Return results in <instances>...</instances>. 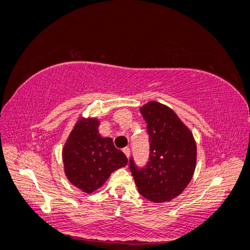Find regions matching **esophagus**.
I'll use <instances>...</instances> for the list:
<instances>
[{
	"instance_id": "obj_1",
	"label": "esophagus",
	"mask_w": 250,
	"mask_h": 250,
	"mask_svg": "<svg viewBox=\"0 0 250 250\" xmlns=\"http://www.w3.org/2000/svg\"><path fill=\"white\" fill-rule=\"evenodd\" d=\"M124 152H125V155L126 156V157H129V156H130V149L128 147L124 148Z\"/></svg>"
}]
</instances>
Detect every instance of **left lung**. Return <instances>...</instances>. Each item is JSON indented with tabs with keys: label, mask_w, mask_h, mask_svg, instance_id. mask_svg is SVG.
I'll return each mask as SVG.
<instances>
[{
	"label": "left lung",
	"mask_w": 250,
	"mask_h": 250,
	"mask_svg": "<svg viewBox=\"0 0 250 250\" xmlns=\"http://www.w3.org/2000/svg\"><path fill=\"white\" fill-rule=\"evenodd\" d=\"M140 112L147 124L149 162L139 168L131 157L129 168L138 192L151 202L163 203L180 195L192 180L196 144L193 133L168 106L151 101Z\"/></svg>",
	"instance_id": "left-lung-1"
}]
</instances>
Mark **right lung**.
<instances>
[{
	"mask_svg": "<svg viewBox=\"0 0 250 250\" xmlns=\"http://www.w3.org/2000/svg\"><path fill=\"white\" fill-rule=\"evenodd\" d=\"M99 124L94 118L80 119L62 149L67 178L85 193L101 188L111 173L128 163L124 152L114 147L111 138L101 137Z\"/></svg>",
	"mask_w": 250,
	"mask_h": 250,
	"instance_id": "right-lung-1",
	"label": "right lung"
}]
</instances>
